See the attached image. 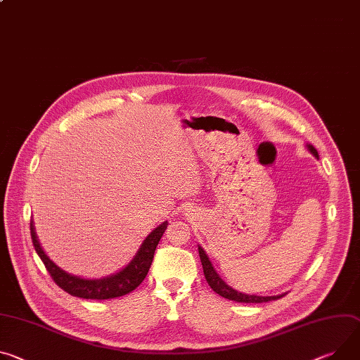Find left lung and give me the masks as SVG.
I'll return each mask as SVG.
<instances>
[{"label":"left lung","instance_id":"8db88e82","mask_svg":"<svg viewBox=\"0 0 360 360\" xmlns=\"http://www.w3.org/2000/svg\"><path fill=\"white\" fill-rule=\"evenodd\" d=\"M309 152L316 156L319 159V153L316 150V148L310 143L306 145ZM198 251H200V258H201V263H202V269H204V276L207 278V283L210 284V287L218 292L219 296H222L224 299H228V300H234L237 303H266V302H271V300H278L281 299L283 296H285L287 292H283V294H278V296H257V294H245V292H241L233 287L228 285L221 277L219 274L215 271L212 263L210 257L207 255V252L204 251V248L201 245H198Z\"/></svg>","mask_w":360,"mask_h":360}]
</instances>
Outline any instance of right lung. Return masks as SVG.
Masks as SVG:
<instances>
[{
	"label": "right lung",
	"mask_w": 360,
	"mask_h": 360,
	"mask_svg": "<svg viewBox=\"0 0 360 360\" xmlns=\"http://www.w3.org/2000/svg\"><path fill=\"white\" fill-rule=\"evenodd\" d=\"M167 226H168V221L158 225L155 230L143 240L141 248L138 250L132 261H130L126 267H123L117 273L110 274L108 277H102V278H83L60 269L44 252L36 234L34 221L32 219L30 221L32 244H34L37 254L40 255L47 271L50 273L53 280L57 283V285L61 287L64 291L72 294L75 297L91 299V300L115 299V297L124 296V294L130 291H134L145 280L149 271V267L152 264L158 243L160 241L163 233H165Z\"/></svg>",
	"instance_id": "right-lung-1"
}]
</instances>
